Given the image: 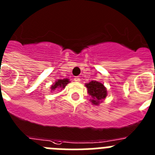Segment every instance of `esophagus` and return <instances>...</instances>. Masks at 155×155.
Wrapping results in <instances>:
<instances>
[{"label":"esophagus","mask_w":155,"mask_h":155,"mask_svg":"<svg viewBox=\"0 0 155 155\" xmlns=\"http://www.w3.org/2000/svg\"><path fill=\"white\" fill-rule=\"evenodd\" d=\"M74 81L77 82H80L81 81V78L79 77H75L74 78Z\"/></svg>","instance_id":"1"}]
</instances>
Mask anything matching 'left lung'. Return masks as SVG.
<instances>
[{
    "label": "left lung",
    "mask_w": 155,
    "mask_h": 155,
    "mask_svg": "<svg viewBox=\"0 0 155 155\" xmlns=\"http://www.w3.org/2000/svg\"><path fill=\"white\" fill-rule=\"evenodd\" d=\"M85 85L87 88V93L91 97V102L93 105H98L107 95V91L103 84L100 82L92 81Z\"/></svg>",
    "instance_id": "obj_1"
}]
</instances>
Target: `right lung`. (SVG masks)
Instances as JSON below:
<instances>
[{
    "instance_id": "add662e5",
    "label": "right lung",
    "mask_w": 155,
    "mask_h": 155,
    "mask_svg": "<svg viewBox=\"0 0 155 155\" xmlns=\"http://www.w3.org/2000/svg\"><path fill=\"white\" fill-rule=\"evenodd\" d=\"M69 82V79H59V80H57V81L51 86V90L53 91V90L58 89V88H64Z\"/></svg>"
}]
</instances>
